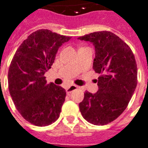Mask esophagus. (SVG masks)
<instances>
[{
    "mask_svg": "<svg viewBox=\"0 0 148 148\" xmlns=\"http://www.w3.org/2000/svg\"><path fill=\"white\" fill-rule=\"evenodd\" d=\"M78 88V87L77 86V85H74V84H71V85H70L66 89V94H70L71 92L74 91L75 89H77Z\"/></svg>",
    "mask_w": 148,
    "mask_h": 148,
    "instance_id": "34e87169",
    "label": "esophagus"
}]
</instances>
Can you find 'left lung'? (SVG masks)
<instances>
[{
	"mask_svg": "<svg viewBox=\"0 0 148 148\" xmlns=\"http://www.w3.org/2000/svg\"><path fill=\"white\" fill-rule=\"evenodd\" d=\"M78 39L94 45L93 69L100 74L98 92H85L80 111L90 123L106 125L123 112L134 95L137 84L135 57L129 46L111 32H95Z\"/></svg>",
	"mask_w": 148,
	"mask_h": 148,
	"instance_id": "8db88e82",
	"label": "left lung"
}]
</instances>
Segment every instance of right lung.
Masks as SVG:
<instances>
[{"label":"right lung","instance_id":"add662e5","mask_svg":"<svg viewBox=\"0 0 148 148\" xmlns=\"http://www.w3.org/2000/svg\"><path fill=\"white\" fill-rule=\"evenodd\" d=\"M71 37L39 29L17 49L9 66L8 88L14 104L25 120L45 127L60 116L66 91L48 84L44 76L51 68L58 49Z\"/></svg>","mask_w":148,"mask_h":148}]
</instances>
